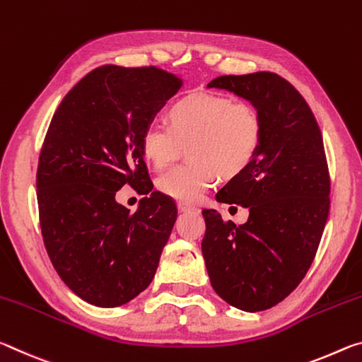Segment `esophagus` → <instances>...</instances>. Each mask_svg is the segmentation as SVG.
<instances>
[{"label":"esophagus","instance_id":"34e87169","mask_svg":"<svg viewBox=\"0 0 362 362\" xmlns=\"http://www.w3.org/2000/svg\"><path fill=\"white\" fill-rule=\"evenodd\" d=\"M177 210L180 211H197V209H195V206H192V205H186V204H177Z\"/></svg>","mask_w":362,"mask_h":362}]
</instances>
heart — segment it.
<instances>
[{
	"label": "heart",
	"instance_id": "b5f03b06",
	"mask_svg": "<svg viewBox=\"0 0 362 362\" xmlns=\"http://www.w3.org/2000/svg\"><path fill=\"white\" fill-rule=\"evenodd\" d=\"M186 144L191 162L160 176L157 189L182 204H195L218 177L233 180L255 162L263 144L262 114L224 94L189 93L170 105L167 127L142 129L141 152L147 163L163 170Z\"/></svg>",
	"mask_w": 362,
	"mask_h": 362
}]
</instances>
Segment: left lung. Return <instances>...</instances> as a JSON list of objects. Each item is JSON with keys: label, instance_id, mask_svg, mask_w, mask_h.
<instances>
[{"label": "left lung", "instance_id": "1", "mask_svg": "<svg viewBox=\"0 0 362 362\" xmlns=\"http://www.w3.org/2000/svg\"><path fill=\"white\" fill-rule=\"evenodd\" d=\"M209 88L250 100L263 118V144L216 200L250 210L245 224L204 210L202 253L211 287L230 306L257 313L276 306L303 281L330 209L322 134L303 96L277 74L223 75Z\"/></svg>", "mask_w": 362, "mask_h": 362}]
</instances>
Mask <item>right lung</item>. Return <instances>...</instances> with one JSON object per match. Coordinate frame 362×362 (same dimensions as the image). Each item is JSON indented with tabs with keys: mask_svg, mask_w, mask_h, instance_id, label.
I'll return each instance as SVG.
<instances>
[{
	"mask_svg": "<svg viewBox=\"0 0 362 362\" xmlns=\"http://www.w3.org/2000/svg\"><path fill=\"white\" fill-rule=\"evenodd\" d=\"M182 78L167 70L103 65L59 104L40 152L37 199L46 252L75 295L94 306L128 303L152 282L177 210L152 191L141 133ZM129 184L132 214L116 204Z\"/></svg>",
	"mask_w": 362,
	"mask_h": 362,
	"instance_id": "obj_1",
	"label": "right lung"
}]
</instances>
